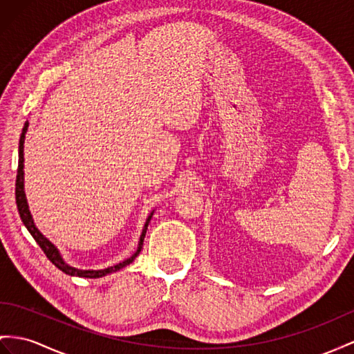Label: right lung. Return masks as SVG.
Listing matches in <instances>:
<instances>
[{"label": "right lung", "mask_w": 354, "mask_h": 354, "mask_svg": "<svg viewBox=\"0 0 354 354\" xmlns=\"http://www.w3.org/2000/svg\"><path fill=\"white\" fill-rule=\"evenodd\" d=\"M26 130H28V121L25 122L24 129H22V134H21V139H19V165H17V176H16V205H17V211H19V215H21V220L22 223L25 224V227L28 229V232L31 233V236L35 239V242L39 243V247L43 250L44 254H46V257L52 261L53 265H55L59 270L64 272V274L67 275H76V277H84V278H100V277H104L107 274H112V272H116L120 270L122 268H125L127 265H130L131 261L138 257V254L140 252L142 247H143V239H145V234H147V229H148V224L151 221V216L152 214L148 216L147 220V224H145L143 227V232H142V236H140V242H139V247H138V251L134 252V254L130 257L124 260L122 263L120 265H115V266H111L107 269H103V270H79L76 268H71L68 266L67 263H64V260H62V257L59 256L58 250L52 245V243L43 236V234L39 232V229L35 227V224L32 221V216L30 214V209H28V203H26V197H25V192H24V140H25V133Z\"/></svg>", "instance_id": "right-lung-1"}]
</instances>
